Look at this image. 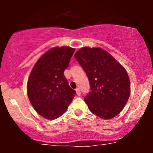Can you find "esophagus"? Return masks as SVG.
Listing matches in <instances>:
<instances>
[{"instance_id":"obj_1","label":"esophagus","mask_w":153,"mask_h":153,"mask_svg":"<svg viewBox=\"0 0 153 153\" xmlns=\"http://www.w3.org/2000/svg\"><path fill=\"white\" fill-rule=\"evenodd\" d=\"M76 94H77V95H78V96H80V94H81V92H80V90L79 88H77L76 90Z\"/></svg>"}]
</instances>
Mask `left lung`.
I'll list each match as a JSON object with an SVG mask.
<instances>
[{"label": "left lung", "instance_id": "1", "mask_svg": "<svg viewBox=\"0 0 153 153\" xmlns=\"http://www.w3.org/2000/svg\"><path fill=\"white\" fill-rule=\"evenodd\" d=\"M75 57L88 78L91 91L84 101L91 111L103 119L118 115L130 95V81L124 67L101 48L82 47Z\"/></svg>", "mask_w": 153, "mask_h": 153}]
</instances>
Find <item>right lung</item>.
I'll return each instance as SVG.
<instances>
[{
    "label": "right lung",
    "mask_w": 153,
    "mask_h": 153,
    "mask_svg": "<svg viewBox=\"0 0 153 153\" xmlns=\"http://www.w3.org/2000/svg\"><path fill=\"white\" fill-rule=\"evenodd\" d=\"M75 51L69 47L51 49L38 59L31 72L28 97L44 118L55 119L62 116L76 94L64 75Z\"/></svg>",
    "instance_id": "1"
}]
</instances>
